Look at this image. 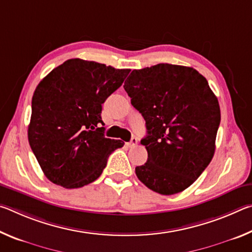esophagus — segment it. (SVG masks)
I'll list each match as a JSON object with an SVG mask.
<instances>
[{
    "instance_id": "34e87169",
    "label": "esophagus",
    "mask_w": 252,
    "mask_h": 252,
    "mask_svg": "<svg viewBox=\"0 0 252 252\" xmlns=\"http://www.w3.org/2000/svg\"><path fill=\"white\" fill-rule=\"evenodd\" d=\"M136 144H138V140H136V138H132L130 140V142L126 143V146L129 148H132V147H135Z\"/></svg>"
}]
</instances>
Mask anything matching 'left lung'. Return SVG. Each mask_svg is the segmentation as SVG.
Masks as SVG:
<instances>
[{
    "instance_id": "1",
    "label": "left lung",
    "mask_w": 252,
    "mask_h": 252,
    "mask_svg": "<svg viewBox=\"0 0 252 252\" xmlns=\"http://www.w3.org/2000/svg\"><path fill=\"white\" fill-rule=\"evenodd\" d=\"M123 88L146 120L148 161L136 177L160 194L186 190L216 150L220 106L207 79L193 67L160 63L132 71Z\"/></svg>"
}]
</instances>
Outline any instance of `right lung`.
<instances>
[{"label": "right lung", "mask_w": 252, "mask_h": 252, "mask_svg": "<svg viewBox=\"0 0 252 252\" xmlns=\"http://www.w3.org/2000/svg\"><path fill=\"white\" fill-rule=\"evenodd\" d=\"M129 69L81 59L67 60L37 85L32 97L28 138L42 171L65 189L101 176L109 156L123 147L105 138L102 104L121 87Z\"/></svg>", "instance_id": "1"}]
</instances>
